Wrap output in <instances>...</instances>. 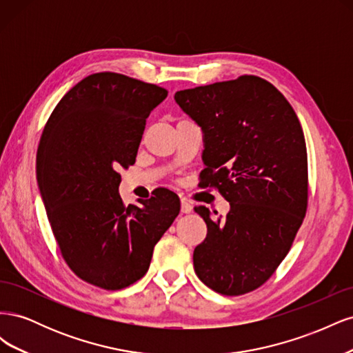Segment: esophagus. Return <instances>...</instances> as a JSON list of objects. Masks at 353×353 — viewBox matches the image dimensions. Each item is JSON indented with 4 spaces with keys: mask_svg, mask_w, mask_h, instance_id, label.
<instances>
[{
    "mask_svg": "<svg viewBox=\"0 0 353 353\" xmlns=\"http://www.w3.org/2000/svg\"><path fill=\"white\" fill-rule=\"evenodd\" d=\"M191 210H193V206H191V203L187 199L181 200V212H183V213H190Z\"/></svg>",
    "mask_w": 353,
    "mask_h": 353,
    "instance_id": "obj_1",
    "label": "esophagus"
}]
</instances>
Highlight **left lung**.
<instances>
[{
    "label": "left lung",
    "instance_id": "1",
    "mask_svg": "<svg viewBox=\"0 0 353 353\" xmlns=\"http://www.w3.org/2000/svg\"><path fill=\"white\" fill-rule=\"evenodd\" d=\"M175 100L205 132L203 184L231 205L227 216L194 208L208 225L194 271L216 293L253 292L279 268L306 215L301 122L284 95L254 74L176 91Z\"/></svg>",
    "mask_w": 353,
    "mask_h": 353
}]
</instances>
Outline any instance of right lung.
Instances as JSON below:
<instances>
[{"label":"right lung","mask_w":353,"mask_h":353,"mask_svg":"<svg viewBox=\"0 0 353 353\" xmlns=\"http://www.w3.org/2000/svg\"><path fill=\"white\" fill-rule=\"evenodd\" d=\"M166 95L121 73H92L65 94L41 135L37 178L61 258L104 290L141 279L181 209L169 190L143 206H125L117 193L119 170L135 163L145 119Z\"/></svg>","instance_id":"1"}]
</instances>
